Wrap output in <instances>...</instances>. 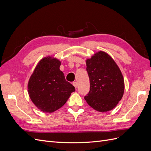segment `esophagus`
I'll return each instance as SVG.
<instances>
[{
  "label": "esophagus",
  "instance_id": "1",
  "mask_svg": "<svg viewBox=\"0 0 151 151\" xmlns=\"http://www.w3.org/2000/svg\"><path fill=\"white\" fill-rule=\"evenodd\" d=\"M72 84L74 85V86L75 87V88H77V82H73Z\"/></svg>",
  "mask_w": 151,
  "mask_h": 151
}]
</instances>
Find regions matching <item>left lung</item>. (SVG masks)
I'll return each mask as SVG.
<instances>
[{"label": "left lung", "mask_w": 151, "mask_h": 151, "mask_svg": "<svg viewBox=\"0 0 151 151\" xmlns=\"http://www.w3.org/2000/svg\"><path fill=\"white\" fill-rule=\"evenodd\" d=\"M90 91L84 99L91 107L99 112L115 108L124 93L122 72L108 53L99 51L86 60Z\"/></svg>", "instance_id": "8db88e82"}]
</instances>
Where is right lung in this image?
<instances>
[{
	"instance_id": "add662e5",
	"label": "right lung",
	"mask_w": 151,
	"mask_h": 151,
	"mask_svg": "<svg viewBox=\"0 0 151 151\" xmlns=\"http://www.w3.org/2000/svg\"><path fill=\"white\" fill-rule=\"evenodd\" d=\"M60 61L50 56L43 58L36 66L28 81L31 100L40 110L52 113L63 106L74 86L67 82L60 70Z\"/></svg>"
}]
</instances>
